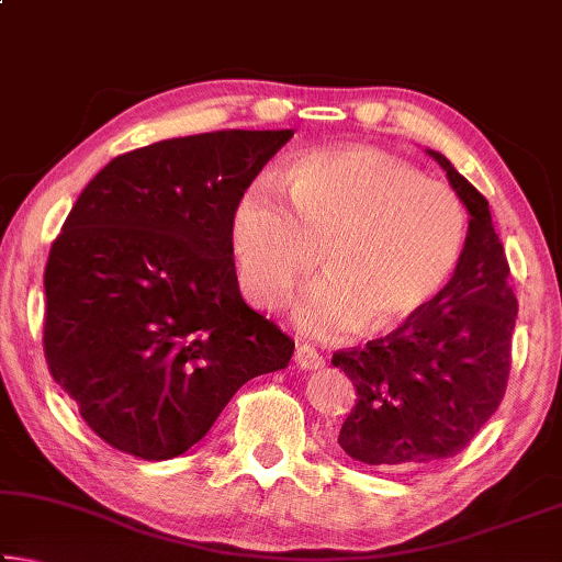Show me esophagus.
<instances>
[{"label":"esophagus","instance_id":"1","mask_svg":"<svg viewBox=\"0 0 562 562\" xmlns=\"http://www.w3.org/2000/svg\"><path fill=\"white\" fill-rule=\"evenodd\" d=\"M294 364L302 367V369H317L325 364V359H322L319 351L310 345H297L294 347Z\"/></svg>","mask_w":562,"mask_h":562}]
</instances>
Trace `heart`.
Masks as SVG:
<instances>
[{
    "instance_id": "obj_1",
    "label": "heart",
    "mask_w": 562,
    "mask_h": 562,
    "mask_svg": "<svg viewBox=\"0 0 562 562\" xmlns=\"http://www.w3.org/2000/svg\"><path fill=\"white\" fill-rule=\"evenodd\" d=\"M237 198L231 250L252 307L290 297L319 252L325 278L294 304V322L317 337L404 329L431 307L461 262L469 221L449 186L374 148L302 156L288 176Z\"/></svg>"
}]
</instances>
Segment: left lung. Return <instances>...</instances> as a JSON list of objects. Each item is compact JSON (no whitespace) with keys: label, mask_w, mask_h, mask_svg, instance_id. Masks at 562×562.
I'll list each match as a JSON object with an SVG mask.
<instances>
[{"label":"left lung","mask_w":562,"mask_h":562,"mask_svg":"<svg viewBox=\"0 0 562 562\" xmlns=\"http://www.w3.org/2000/svg\"><path fill=\"white\" fill-rule=\"evenodd\" d=\"M429 156L471 215L459 268L412 325L331 357L357 389L337 441L355 461L384 471L463 451L498 408L510 372L518 300L488 201L449 158Z\"/></svg>","instance_id":"obj_1"}]
</instances>
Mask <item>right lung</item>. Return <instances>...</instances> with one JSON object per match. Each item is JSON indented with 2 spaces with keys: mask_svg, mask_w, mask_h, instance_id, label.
<instances>
[{
  "mask_svg": "<svg viewBox=\"0 0 562 562\" xmlns=\"http://www.w3.org/2000/svg\"><path fill=\"white\" fill-rule=\"evenodd\" d=\"M294 131H215L116 156L81 190L44 270V357L103 441L186 453L294 341L247 307L233 207Z\"/></svg>",
  "mask_w": 562,
  "mask_h": 562,
  "instance_id": "right-lung-1",
  "label": "right lung"
}]
</instances>
